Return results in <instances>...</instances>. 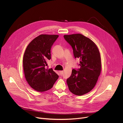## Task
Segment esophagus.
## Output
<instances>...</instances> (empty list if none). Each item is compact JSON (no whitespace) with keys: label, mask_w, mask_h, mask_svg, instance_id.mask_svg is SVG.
Returning <instances> with one entry per match:
<instances>
[{"label":"esophagus","mask_w":123,"mask_h":123,"mask_svg":"<svg viewBox=\"0 0 123 123\" xmlns=\"http://www.w3.org/2000/svg\"><path fill=\"white\" fill-rule=\"evenodd\" d=\"M59 74H60L61 75H62L63 74V71H59Z\"/></svg>","instance_id":"1"}]
</instances>
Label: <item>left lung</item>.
<instances>
[{
  "mask_svg": "<svg viewBox=\"0 0 123 123\" xmlns=\"http://www.w3.org/2000/svg\"><path fill=\"white\" fill-rule=\"evenodd\" d=\"M64 37L73 49L75 58L80 59V68L73 69L67 79L69 91L81 96L93 89L101 71V56L95 44L83 35H65Z\"/></svg>",
  "mask_w": 123,
  "mask_h": 123,
  "instance_id": "8db88e82",
  "label": "left lung"
}]
</instances>
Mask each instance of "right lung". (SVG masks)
<instances>
[{
  "mask_svg": "<svg viewBox=\"0 0 123 123\" xmlns=\"http://www.w3.org/2000/svg\"><path fill=\"white\" fill-rule=\"evenodd\" d=\"M58 35L41 34L27 46L23 58L25 78L29 85L37 91H47L53 86L59 76L51 68L45 67L51 59L50 49Z\"/></svg>",
  "mask_w": 123,
  "mask_h": 123,
  "instance_id": "add662e5",
  "label": "right lung"
}]
</instances>
